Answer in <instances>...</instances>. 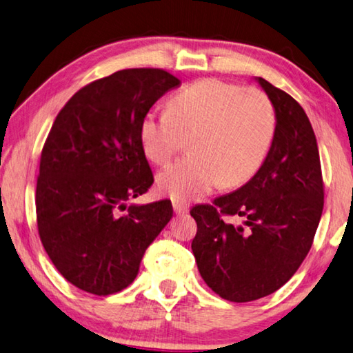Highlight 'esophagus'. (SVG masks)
<instances>
[{"mask_svg": "<svg viewBox=\"0 0 353 353\" xmlns=\"http://www.w3.org/2000/svg\"><path fill=\"white\" fill-rule=\"evenodd\" d=\"M173 211H175V214L181 216V214H186L189 211V206L186 203H183V201H178V200H173Z\"/></svg>", "mask_w": 353, "mask_h": 353, "instance_id": "esophagus-1", "label": "esophagus"}]
</instances>
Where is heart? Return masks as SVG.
I'll return each instance as SVG.
<instances>
[{
    "label": "heart",
    "instance_id": "1",
    "mask_svg": "<svg viewBox=\"0 0 353 353\" xmlns=\"http://www.w3.org/2000/svg\"><path fill=\"white\" fill-rule=\"evenodd\" d=\"M276 126L269 97L256 88H241L206 78L176 92L167 111H148L139 126L147 158L164 165L192 137L189 158L158 175V186L173 200L201 197L219 184L238 188L263 165Z\"/></svg>",
    "mask_w": 353,
    "mask_h": 353
}]
</instances>
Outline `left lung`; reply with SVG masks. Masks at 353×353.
Returning <instances> with one entry per match:
<instances>
[{
	"mask_svg": "<svg viewBox=\"0 0 353 353\" xmlns=\"http://www.w3.org/2000/svg\"><path fill=\"white\" fill-rule=\"evenodd\" d=\"M276 126L256 175L234 192L195 205L192 252L201 279L230 302L275 292L307 258L323 210V180L316 136L303 108L263 78ZM244 216L234 228L225 216Z\"/></svg>",
	"mask_w": 353,
	"mask_h": 353,
	"instance_id": "1",
	"label": "left lung"
}]
</instances>
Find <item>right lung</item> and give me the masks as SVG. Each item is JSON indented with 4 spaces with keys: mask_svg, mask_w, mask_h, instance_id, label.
Masks as SVG:
<instances>
[{
    "mask_svg": "<svg viewBox=\"0 0 353 353\" xmlns=\"http://www.w3.org/2000/svg\"><path fill=\"white\" fill-rule=\"evenodd\" d=\"M178 85L163 68L115 72L79 89L51 126L40 156L37 230L56 269L79 290L109 296L130 286L173 216L170 200L126 201L154 181L139 137L143 115Z\"/></svg>",
    "mask_w": 353,
    "mask_h": 353,
    "instance_id": "1",
    "label": "right lung"
}]
</instances>
